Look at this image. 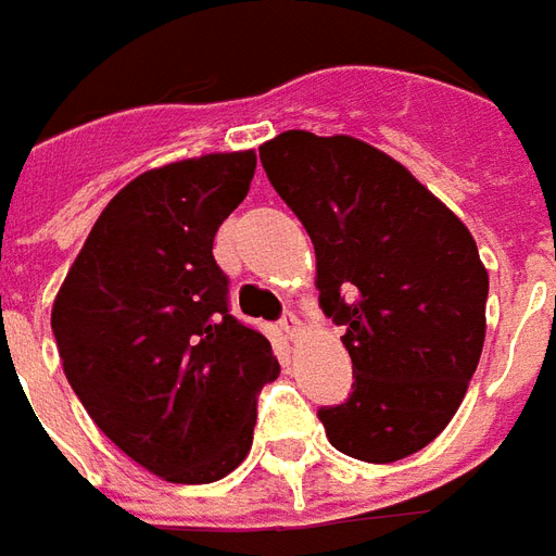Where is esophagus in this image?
I'll use <instances>...</instances> for the list:
<instances>
[{
    "label": "esophagus",
    "instance_id": "obj_1",
    "mask_svg": "<svg viewBox=\"0 0 556 556\" xmlns=\"http://www.w3.org/2000/svg\"><path fill=\"white\" fill-rule=\"evenodd\" d=\"M281 331L290 340H295V338H299V334H302V319L295 317V314H283V317H281Z\"/></svg>",
    "mask_w": 556,
    "mask_h": 556
}]
</instances>
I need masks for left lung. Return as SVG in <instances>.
<instances>
[{
  "mask_svg": "<svg viewBox=\"0 0 556 556\" xmlns=\"http://www.w3.org/2000/svg\"><path fill=\"white\" fill-rule=\"evenodd\" d=\"M269 184L305 225L319 305L346 326V403L319 408L352 459H406L465 400L485 340L489 273L471 230L367 141L287 129L261 144Z\"/></svg>",
  "mask_w": 556,
  "mask_h": 556,
  "instance_id": "8db88e82",
  "label": "left lung"
}]
</instances>
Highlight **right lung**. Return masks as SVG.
<instances>
[{"instance_id":"add662e5","label":"right lung","mask_w":556,"mask_h":556,"mask_svg":"<svg viewBox=\"0 0 556 556\" xmlns=\"http://www.w3.org/2000/svg\"><path fill=\"white\" fill-rule=\"evenodd\" d=\"M254 150L139 174L106 204L52 302L67 382L97 427L168 483H216L249 456L269 340L228 314L213 257Z\"/></svg>"}]
</instances>
